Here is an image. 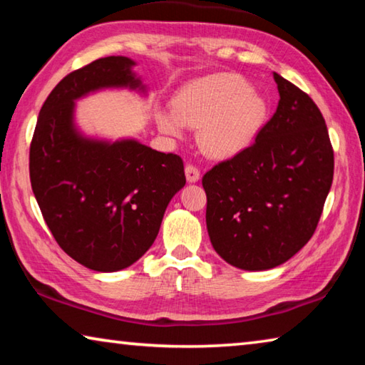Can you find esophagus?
Segmentation results:
<instances>
[{
	"label": "esophagus",
	"mask_w": 365,
	"mask_h": 365,
	"mask_svg": "<svg viewBox=\"0 0 365 365\" xmlns=\"http://www.w3.org/2000/svg\"><path fill=\"white\" fill-rule=\"evenodd\" d=\"M185 175H187V180L190 183H195L200 180V170H197V168H195V165L188 164L187 168H185Z\"/></svg>",
	"instance_id": "esophagus-1"
}]
</instances>
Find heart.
I'll use <instances>...</instances> for the list:
<instances>
[{"instance_id": "heart-1", "label": "heart", "mask_w": 365, "mask_h": 365, "mask_svg": "<svg viewBox=\"0 0 365 365\" xmlns=\"http://www.w3.org/2000/svg\"><path fill=\"white\" fill-rule=\"evenodd\" d=\"M175 109L159 108L156 123L169 137L185 125L200 128L197 143L207 156L227 159L252 145L269 117L267 100L237 73H212L178 91Z\"/></svg>"}]
</instances>
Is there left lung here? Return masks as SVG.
<instances>
[{"label": "left lung", "mask_w": 365, "mask_h": 365, "mask_svg": "<svg viewBox=\"0 0 365 365\" xmlns=\"http://www.w3.org/2000/svg\"><path fill=\"white\" fill-rule=\"evenodd\" d=\"M275 114L255 143L206 172V225L233 267L267 270L287 262L316 232L333 180L324 115L309 95L274 72Z\"/></svg>", "instance_id": "obj_1"}]
</instances>
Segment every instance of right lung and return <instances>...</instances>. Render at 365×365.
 Here are the masks:
<instances>
[{
    "instance_id": "right-lung-1",
    "label": "right lung",
    "mask_w": 365,
    "mask_h": 365,
    "mask_svg": "<svg viewBox=\"0 0 365 365\" xmlns=\"http://www.w3.org/2000/svg\"><path fill=\"white\" fill-rule=\"evenodd\" d=\"M133 66L108 56L66 76L43 103L30 145V183L43 219L64 252L96 272L137 262L187 182L177 154L132 138H91L76 125L80 98L104 88L146 93Z\"/></svg>"
}]
</instances>
